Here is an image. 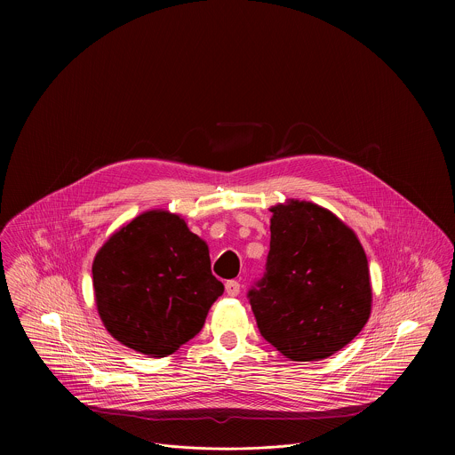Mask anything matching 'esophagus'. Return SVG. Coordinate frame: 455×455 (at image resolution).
I'll use <instances>...</instances> for the list:
<instances>
[{
    "label": "esophagus",
    "mask_w": 455,
    "mask_h": 455,
    "mask_svg": "<svg viewBox=\"0 0 455 455\" xmlns=\"http://www.w3.org/2000/svg\"><path fill=\"white\" fill-rule=\"evenodd\" d=\"M226 294L231 296V298L238 296L240 294V283L236 280H228L226 282Z\"/></svg>",
    "instance_id": "esophagus-1"
}]
</instances>
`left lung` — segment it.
Wrapping results in <instances>:
<instances>
[{"label": "left lung", "instance_id": "obj_1", "mask_svg": "<svg viewBox=\"0 0 455 455\" xmlns=\"http://www.w3.org/2000/svg\"><path fill=\"white\" fill-rule=\"evenodd\" d=\"M266 273L249 292L260 334L291 361H321L371 315L366 252L331 210L287 199L269 208Z\"/></svg>", "mask_w": 455, "mask_h": 455}]
</instances>
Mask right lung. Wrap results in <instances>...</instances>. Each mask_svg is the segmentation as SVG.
Segmentation results:
<instances>
[{"label":"right lung","instance_id":"1","mask_svg":"<svg viewBox=\"0 0 455 455\" xmlns=\"http://www.w3.org/2000/svg\"><path fill=\"white\" fill-rule=\"evenodd\" d=\"M92 287L107 331L148 357H166L193 339L224 292L206 242L163 208L140 213L103 243Z\"/></svg>","mask_w":455,"mask_h":455}]
</instances>
